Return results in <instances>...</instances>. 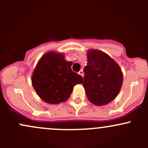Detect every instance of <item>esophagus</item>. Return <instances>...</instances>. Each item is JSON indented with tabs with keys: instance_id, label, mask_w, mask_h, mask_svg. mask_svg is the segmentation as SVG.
<instances>
[{
	"instance_id": "34e87169",
	"label": "esophagus",
	"mask_w": 148,
	"mask_h": 148,
	"mask_svg": "<svg viewBox=\"0 0 148 148\" xmlns=\"http://www.w3.org/2000/svg\"><path fill=\"white\" fill-rule=\"evenodd\" d=\"M79 75H81L82 77H83V76H84V72H83V70H80V71H79Z\"/></svg>"
}]
</instances>
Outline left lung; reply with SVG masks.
I'll return each mask as SVG.
<instances>
[{
    "label": "left lung",
    "instance_id": "obj_1",
    "mask_svg": "<svg viewBox=\"0 0 148 148\" xmlns=\"http://www.w3.org/2000/svg\"><path fill=\"white\" fill-rule=\"evenodd\" d=\"M87 60L82 80L86 97L95 105H106L120 92L123 82L122 70L115 61L102 51H88Z\"/></svg>",
    "mask_w": 148,
    "mask_h": 148
}]
</instances>
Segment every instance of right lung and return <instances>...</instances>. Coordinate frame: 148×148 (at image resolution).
<instances>
[{
	"mask_svg": "<svg viewBox=\"0 0 148 148\" xmlns=\"http://www.w3.org/2000/svg\"><path fill=\"white\" fill-rule=\"evenodd\" d=\"M72 62L63 53L50 51L37 64L32 74V85L40 98L49 104H59L69 98L73 87L82 83L81 75L71 70Z\"/></svg>",
	"mask_w": 148,
	"mask_h": 148,
	"instance_id": "1",
	"label": "right lung"
}]
</instances>
